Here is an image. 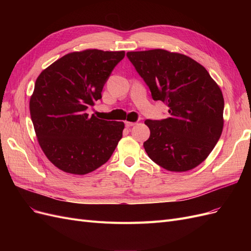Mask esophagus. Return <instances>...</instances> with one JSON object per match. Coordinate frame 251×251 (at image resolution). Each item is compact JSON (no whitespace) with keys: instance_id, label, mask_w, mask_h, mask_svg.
I'll list each match as a JSON object with an SVG mask.
<instances>
[{"instance_id":"obj_1","label":"esophagus","mask_w":251,"mask_h":251,"mask_svg":"<svg viewBox=\"0 0 251 251\" xmlns=\"http://www.w3.org/2000/svg\"><path fill=\"white\" fill-rule=\"evenodd\" d=\"M125 125H126V127H131V126H135V125H136V123H131V121H126Z\"/></svg>"}]
</instances>
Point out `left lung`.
<instances>
[{
	"instance_id": "obj_1",
	"label": "left lung",
	"mask_w": 251,
	"mask_h": 251,
	"mask_svg": "<svg viewBox=\"0 0 251 251\" xmlns=\"http://www.w3.org/2000/svg\"><path fill=\"white\" fill-rule=\"evenodd\" d=\"M127 58L154 100L168 104L170 117L144 121L149 157L171 172H186L202 163L223 130L224 98L205 68L193 58L163 49L132 51Z\"/></svg>"
}]
</instances>
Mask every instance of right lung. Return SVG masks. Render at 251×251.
<instances>
[{"instance_id": "right-lung-1", "label": "right lung", "mask_w": 251, "mask_h": 251, "mask_svg": "<svg viewBox=\"0 0 251 251\" xmlns=\"http://www.w3.org/2000/svg\"><path fill=\"white\" fill-rule=\"evenodd\" d=\"M125 51L72 52L36 78L30 115L37 140L56 168L86 175L107 162L123 137L125 124L89 116Z\"/></svg>"}]
</instances>
